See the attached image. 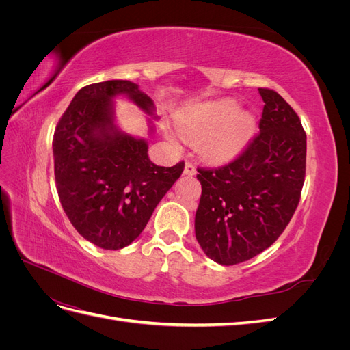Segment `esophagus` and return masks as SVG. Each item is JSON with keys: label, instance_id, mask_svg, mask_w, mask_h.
<instances>
[{"label": "esophagus", "instance_id": "34e87169", "mask_svg": "<svg viewBox=\"0 0 350 350\" xmlns=\"http://www.w3.org/2000/svg\"><path fill=\"white\" fill-rule=\"evenodd\" d=\"M197 174V169H196V166L193 165V163H185V169H184V175H187V176H194Z\"/></svg>", "mask_w": 350, "mask_h": 350}]
</instances>
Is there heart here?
Instances as JSON below:
<instances>
[{
  "label": "heart",
  "instance_id": "b5f03b06",
  "mask_svg": "<svg viewBox=\"0 0 350 350\" xmlns=\"http://www.w3.org/2000/svg\"><path fill=\"white\" fill-rule=\"evenodd\" d=\"M256 121L239 112L234 100L198 105L178 118V130L191 142H200V152L210 161H228L237 156L251 137Z\"/></svg>",
  "mask_w": 350,
  "mask_h": 350
}]
</instances>
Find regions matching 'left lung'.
I'll use <instances>...</instances> for the list:
<instances>
[{
  "instance_id": "obj_1",
  "label": "left lung",
  "mask_w": 350,
  "mask_h": 350,
  "mask_svg": "<svg viewBox=\"0 0 350 350\" xmlns=\"http://www.w3.org/2000/svg\"><path fill=\"white\" fill-rule=\"evenodd\" d=\"M260 133L230 163L198 167L196 238L206 256L234 266L276 241L298 207L305 181L306 134L278 92L258 89Z\"/></svg>"
}]
</instances>
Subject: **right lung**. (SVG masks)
I'll return each instance as SVG.
<instances>
[{"mask_svg": "<svg viewBox=\"0 0 350 350\" xmlns=\"http://www.w3.org/2000/svg\"><path fill=\"white\" fill-rule=\"evenodd\" d=\"M116 96L153 115V100L135 83L89 84L62 113L52 142L61 206L79 234L103 250L130 245L184 171V162L154 165L147 142L115 125Z\"/></svg>", "mask_w": 350, "mask_h": 350, "instance_id": "1", "label": "right lung"}]
</instances>
